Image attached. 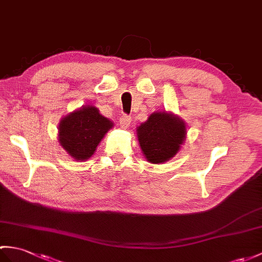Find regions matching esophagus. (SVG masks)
Here are the masks:
<instances>
[{"label":"esophagus","mask_w":262,"mask_h":262,"mask_svg":"<svg viewBox=\"0 0 262 262\" xmlns=\"http://www.w3.org/2000/svg\"><path fill=\"white\" fill-rule=\"evenodd\" d=\"M130 121L132 118L129 116H127V115H124V116H121L119 119V125L123 129H127L130 125Z\"/></svg>","instance_id":"esophagus-1"}]
</instances>
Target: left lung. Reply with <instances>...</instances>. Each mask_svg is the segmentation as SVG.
<instances>
[{
    "label": "left lung",
    "instance_id": "obj_1",
    "mask_svg": "<svg viewBox=\"0 0 262 262\" xmlns=\"http://www.w3.org/2000/svg\"><path fill=\"white\" fill-rule=\"evenodd\" d=\"M143 155L151 164H162L179 153L186 139V124L171 112H155L136 128Z\"/></svg>",
    "mask_w": 262,
    "mask_h": 262
}]
</instances>
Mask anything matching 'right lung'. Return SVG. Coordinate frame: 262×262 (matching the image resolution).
Returning <instances> with one entry per match:
<instances>
[{"mask_svg":"<svg viewBox=\"0 0 262 262\" xmlns=\"http://www.w3.org/2000/svg\"><path fill=\"white\" fill-rule=\"evenodd\" d=\"M113 127V121L102 116L98 108L86 105L66 115L60 120L58 141L72 159L87 161Z\"/></svg>","mask_w":262,"mask_h":262,"instance_id":"obj_1","label":"right lung"}]
</instances>
